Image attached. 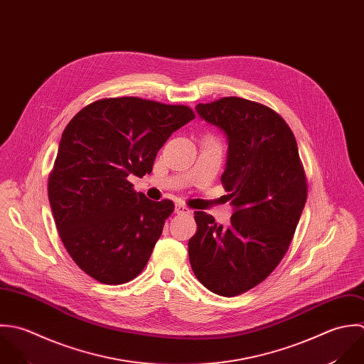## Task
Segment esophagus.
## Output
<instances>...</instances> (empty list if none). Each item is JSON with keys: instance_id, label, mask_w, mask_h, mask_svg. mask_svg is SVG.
<instances>
[{"instance_id": "esophagus-1", "label": "esophagus", "mask_w": 364, "mask_h": 364, "mask_svg": "<svg viewBox=\"0 0 364 364\" xmlns=\"http://www.w3.org/2000/svg\"><path fill=\"white\" fill-rule=\"evenodd\" d=\"M175 212L179 213V215H191L189 208H186V206L182 205V203H176V205H175Z\"/></svg>"}]
</instances>
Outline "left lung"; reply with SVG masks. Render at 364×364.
<instances>
[{
  "mask_svg": "<svg viewBox=\"0 0 364 364\" xmlns=\"http://www.w3.org/2000/svg\"><path fill=\"white\" fill-rule=\"evenodd\" d=\"M198 114L222 128L229 155L222 183L235 206L230 225L195 212L189 240L196 278L212 292L236 296L262 282L294 239L308 196L296 139L272 109L242 97L196 106Z\"/></svg>",
  "mask_w": 364,
  "mask_h": 364,
  "instance_id": "obj_1",
  "label": "left lung"
}]
</instances>
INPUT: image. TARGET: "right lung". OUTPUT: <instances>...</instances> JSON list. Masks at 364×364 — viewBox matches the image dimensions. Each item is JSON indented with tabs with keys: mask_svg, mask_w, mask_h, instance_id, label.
<instances>
[{
	"mask_svg": "<svg viewBox=\"0 0 364 364\" xmlns=\"http://www.w3.org/2000/svg\"><path fill=\"white\" fill-rule=\"evenodd\" d=\"M193 119L183 105L113 97L66 125L48 196L66 251L92 278L120 285L146 265L175 205L149 200L127 178L149 175L166 139Z\"/></svg>",
	"mask_w": 364,
	"mask_h": 364,
	"instance_id": "right-lung-1",
	"label": "right lung"
}]
</instances>
